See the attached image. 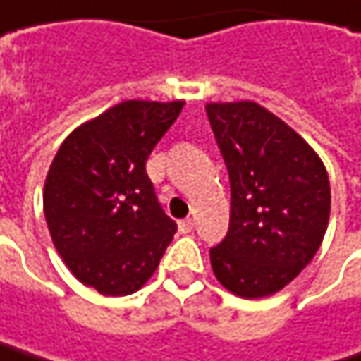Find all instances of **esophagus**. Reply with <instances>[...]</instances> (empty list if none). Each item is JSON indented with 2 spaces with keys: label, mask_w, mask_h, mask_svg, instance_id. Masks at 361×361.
Returning a JSON list of instances; mask_svg holds the SVG:
<instances>
[{
  "label": "esophagus",
  "mask_w": 361,
  "mask_h": 361,
  "mask_svg": "<svg viewBox=\"0 0 361 361\" xmlns=\"http://www.w3.org/2000/svg\"><path fill=\"white\" fill-rule=\"evenodd\" d=\"M192 229H194V219H183V221H180L181 233H190Z\"/></svg>",
  "instance_id": "obj_1"
}]
</instances>
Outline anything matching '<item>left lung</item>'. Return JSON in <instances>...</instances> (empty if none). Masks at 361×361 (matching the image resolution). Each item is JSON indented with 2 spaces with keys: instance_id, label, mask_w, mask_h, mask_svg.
I'll list each match as a JSON object with an SVG mask.
<instances>
[{
  "instance_id": "left-lung-1",
  "label": "left lung",
  "mask_w": 361,
  "mask_h": 361,
  "mask_svg": "<svg viewBox=\"0 0 361 361\" xmlns=\"http://www.w3.org/2000/svg\"><path fill=\"white\" fill-rule=\"evenodd\" d=\"M231 181L225 240L211 250L216 281L244 300L269 298L298 277L324 240L329 173L318 152L254 101L207 103Z\"/></svg>"
}]
</instances>
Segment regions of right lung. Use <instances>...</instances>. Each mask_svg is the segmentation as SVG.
Segmentation results:
<instances>
[{"mask_svg":"<svg viewBox=\"0 0 361 361\" xmlns=\"http://www.w3.org/2000/svg\"><path fill=\"white\" fill-rule=\"evenodd\" d=\"M183 101L130 99L80 123L53 157L43 211L70 273L103 295H130L154 275L178 225L163 213L147 159Z\"/></svg>","mask_w":361,"mask_h":361,"instance_id":"obj_1","label":"right lung"}]
</instances>
